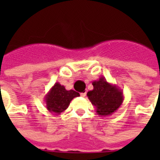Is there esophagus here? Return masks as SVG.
<instances>
[{
  "mask_svg": "<svg viewBox=\"0 0 160 160\" xmlns=\"http://www.w3.org/2000/svg\"><path fill=\"white\" fill-rule=\"evenodd\" d=\"M85 95H86V92L80 93V96H81V97H85Z\"/></svg>",
  "mask_w": 160,
  "mask_h": 160,
  "instance_id": "34e87169",
  "label": "esophagus"
}]
</instances>
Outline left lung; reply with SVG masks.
I'll list each match as a JSON object with an SVG mask.
<instances>
[{
	"label": "left lung",
	"instance_id": "8db88e82",
	"mask_svg": "<svg viewBox=\"0 0 160 160\" xmlns=\"http://www.w3.org/2000/svg\"><path fill=\"white\" fill-rule=\"evenodd\" d=\"M92 85L94 89L87 93V96L95 107L96 113L101 116L111 115L123 103L122 90L116 85L108 82L104 77L93 81Z\"/></svg>",
	"mask_w": 160,
	"mask_h": 160
}]
</instances>
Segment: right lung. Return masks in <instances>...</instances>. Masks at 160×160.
<instances>
[{"mask_svg": "<svg viewBox=\"0 0 160 160\" xmlns=\"http://www.w3.org/2000/svg\"><path fill=\"white\" fill-rule=\"evenodd\" d=\"M80 94L75 90H67L64 85L56 82L45 96L46 109L55 114H61L70 105V101Z\"/></svg>", "mask_w": 160, "mask_h": 160, "instance_id": "add662e5", "label": "right lung"}]
</instances>
